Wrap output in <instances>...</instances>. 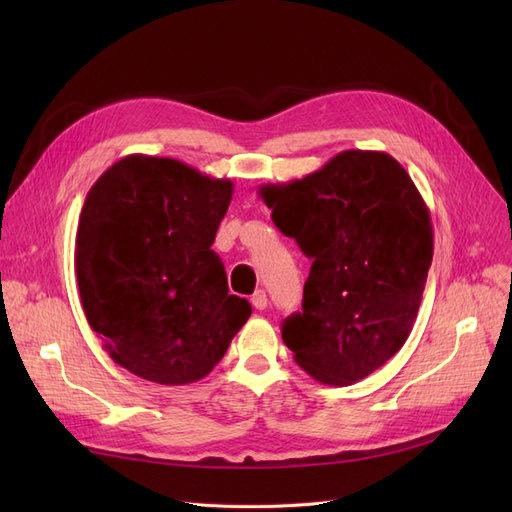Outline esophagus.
Here are the masks:
<instances>
[{"instance_id": "34e87169", "label": "esophagus", "mask_w": 512, "mask_h": 512, "mask_svg": "<svg viewBox=\"0 0 512 512\" xmlns=\"http://www.w3.org/2000/svg\"><path fill=\"white\" fill-rule=\"evenodd\" d=\"M251 303H253V307L255 309H259V311H263L265 307H267V297H265V292L263 290H257L253 297H251Z\"/></svg>"}]
</instances>
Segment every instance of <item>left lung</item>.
<instances>
[{"label": "left lung", "mask_w": 512, "mask_h": 512, "mask_svg": "<svg viewBox=\"0 0 512 512\" xmlns=\"http://www.w3.org/2000/svg\"><path fill=\"white\" fill-rule=\"evenodd\" d=\"M259 195L311 259L303 311L282 324L294 361L328 386L367 378L407 342L434 257L415 182L384 151L348 149Z\"/></svg>", "instance_id": "obj_1"}]
</instances>
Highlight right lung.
<instances>
[{
  "instance_id": "right-lung-1",
  "label": "right lung",
  "mask_w": 512,
  "mask_h": 512,
  "mask_svg": "<svg viewBox=\"0 0 512 512\" xmlns=\"http://www.w3.org/2000/svg\"><path fill=\"white\" fill-rule=\"evenodd\" d=\"M232 191L228 178L139 153L91 186L74 249L80 303L105 351L143 380L205 378L251 317L211 249Z\"/></svg>"
}]
</instances>
